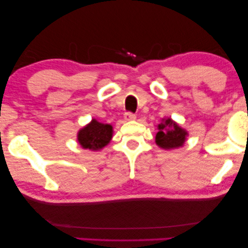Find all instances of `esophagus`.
<instances>
[{
	"instance_id": "1",
	"label": "esophagus",
	"mask_w": 248,
	"mask_h": 248,
	"mask_svg": "<svg viewBox=\"0 0 248 248\" xmlns=\"http://www.w3.org/2000/svg\"><path fill=\"white\" fill-rule=\"evenodd\" d=\"M135 118H137V116H135L134 114H132V113H126L124 115V120L126 121V122H128V121H134Z\"/></svg>"
}]
</instances>
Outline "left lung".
Segmentation results:
<instances>
[{"mask_svg":"<svg viewBox=\"0 0 248 248\" xmlns=\"http://www.w3.org/2000/svg\"><path fill=\"white\" fill-rule=\"evenodd\" d=\"M158 132L155 134V144L165 150H174L184 145L188 132L172 121L170 117L162 118L158 124Z\"/></svg>","mask_w":248,"mask_h":248,"instance_id":"left-lung-1","label":"left lung"}]
</instances>
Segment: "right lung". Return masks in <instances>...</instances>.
<instances>
[{
    "instance_id": "right-lung-1",
    "label": "right lung",
    "mask_w": 248,
    "mask_h": 248,
    "mask_svg": "<svg viewBox=\"0 0 248 248\" xmlns=\"http://www.w3.org/2000/svg\"><path fill=\"white\" fill-rule=\"evenodd\" d=\"M113 126L104 124L93 118L90 123L78 131V143L82 149L99 151L109 143L113 138Z\"/></svg>"
}]
</instances>
